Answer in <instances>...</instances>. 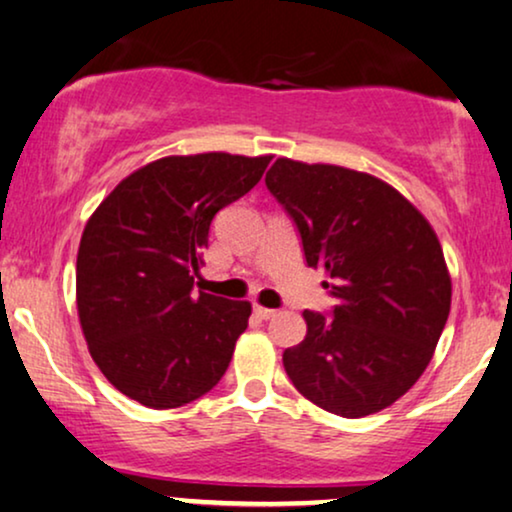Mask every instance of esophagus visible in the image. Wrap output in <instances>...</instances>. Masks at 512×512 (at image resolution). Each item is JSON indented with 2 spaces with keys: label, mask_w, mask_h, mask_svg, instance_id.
Instances as JSON below:
<instances>
[{
  "label": "esophagus",
  "mask_w": 512,
  "mask_h": 512,
  "mask_svg": "<svg viewBox=\"0 0 512 512\" xmlns=\"http://www.w3.org/2000/svg\"><path fill=\"white\" fill-rule=\"evenodd\" d=\"M254 313L261 320H273L275 315H277V311H273V308H263V306H254Z\"/></svg>",
  "instance_id": "esophagus-1"
}]
</instances>
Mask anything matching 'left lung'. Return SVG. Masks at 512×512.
<instances>
[{"label": "left lung", "mask_w": 512, "mask_h": 512, "mask_svg": "<svg viewBox=\"0 0 512 512\" xmlns=\"http://www.w3.org/2000/svg\"><path fill=\"white\" fill-rule=\"evenodd\" d=\"M266 187L337 301L330 318L304 311V342L282 353L289 380L342 418L391 406L425 372L449 320L451 277L432 225L387 182L342 166L277 159Z\"/></svg>", "instance_id": "1"}]
</instances>
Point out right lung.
I'll return each mask as SVG.
<instances>
[{
    "label": "right lung",
    "instance_id": "right-lung-1",
    "mask_svg": "<svg viewBox=\"0 0 512 512\" xmlns=\"http://www.w3.org/2000/svg\"><path fill=\"white\" fill-rule=\"evenodd\" d=\"M273 156H166L135 170L87 220L75 294L94 363L121 394L178 408L225 375L249 301L194 292L211 220Z\"/></svg>",
    "mask_w": 512,
    "mask_h": 512
}]
</instances>
